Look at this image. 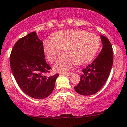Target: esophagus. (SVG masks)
<instances>
[{"mask_svg": "<svg viewBox=\"0 0 127 127\" xmlns=\"http://www.w3.org/2000/svg\"><path fill=\"white\" fill-rule=\"evenodd\" d=\"M61 74L63 75H72V73H66V72H62Z\"/></svg>", "mask_w": 127, "mask_h": 127, "instance_id": "1", "label": "esophagus"}]
</instances>
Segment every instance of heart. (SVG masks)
Instances as JSON below:
<instances>
[{
  "label": "heart",
  "instance_id": "heart-1",
  "mask_svg": "<svg viewBox=\"0 0 127 127\" xmlns=\"http://www.w3.org/2000/svg\"><path fill=\"white\" fill-rule=\"evenodd\" d=\"M101 42L99 37L83 30L69 29L55 33L52 39L43 40L45 55L51 63L56 61L63 50L64 55L54 66L56 71L65 72L77 64L82 65L92 61L96 55Z\"/></svg>",
  "mask_w": 127,
  "mask_h": 127
}]
</instances>
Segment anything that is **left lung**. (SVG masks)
Masks as SVG:
<instances>
[{"instance_id": "left-lung-1", "label": "left lung", "mask_w": 127, "mask_h": 127, "mask_svg": "<svg viewBox=\"0 0 127 127\" xmlns=\"http://www.w3.org/2000/svg\"><path fill=\"white\" fill-rule=\"evenodd\" d=\"M103 48L90 64L82 70L79 84L74 87L81 95L90 96L97 93L107 81L113 64V52L111 42L100 35Z\"/></svg>"}]
</instances>
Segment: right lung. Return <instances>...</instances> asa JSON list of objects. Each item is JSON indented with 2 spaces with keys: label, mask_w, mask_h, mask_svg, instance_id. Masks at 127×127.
<instances>
[{
  "label": "right lung",
  "mask_w": 127,
  "mask_h": 127,
  "mask_svg": "<svg viewBox=\"0 0 127 127\" xmlns=\"http://www.w3.org/2000/svg\"><path fill=\"white\" fill-rule=\"evenodd\" d=\"M10 67L22 91L34 99H42L53 92L58 74L43 75L52 68L45 60L43 42L36 32L19 39L10 55Z\"/></svg>",
  "instance_id": "add662e5"
}]
</instances>
